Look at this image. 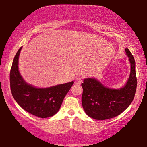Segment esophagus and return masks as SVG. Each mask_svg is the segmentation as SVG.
<instances>
[{"mask_svg": "<svg viewBox=\"0 0 147 147\" xmlns=\"http://www.w3.org/2000/svg\"><path fill=\"white\" fill-rule=\"evenodd\" d=\"M82 78L78 77V78H76V80H75V84H80L81 83H82Z\"/></svg>", "mask_w": 147, "mask_h": 147, "instance_id": "obj_1", "label": "esophagus"}]
</instances>
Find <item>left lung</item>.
Wrapping results in <instances>:
<instances>
[{"label": "left lung", "mask_w": 147, "mask_h": 147, "mask_svg": "<svg viewBox=\"0 0 147 147\" xmlns=\"http://www.w3.org/2000/svg\"><path fill=\"white\" fill-rule=\"evenodd\" d=\"M125 50L131 63V73L124 87L108 88L94 78H85L81 84L82 107L86 114L93 119L104 120L116 117L125 110L133 100L137 83L135 61L129 49Z\"/></svg>", "instance_id": "8db88e82"}]
</instances>
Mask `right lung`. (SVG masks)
<instances>
[{
	"label": "right lung",
	"instance_id": "1",
	"mask_svg": "<svg viewBox=\"0 0 147 147\" xmlns=\"http://www.w3.org/2000/svg\"><path fill=\"white\" fill-rule=\"evenodd\" d=\"M22 47L15 55L10 73V90L13 98L24 110L41 118L51 117L57 113L74 82L46 88H37L28 84L18 71V59Z\"/></svg>",
	"mask_w": 147,
	"mask_h": 147
}]
</instances>
